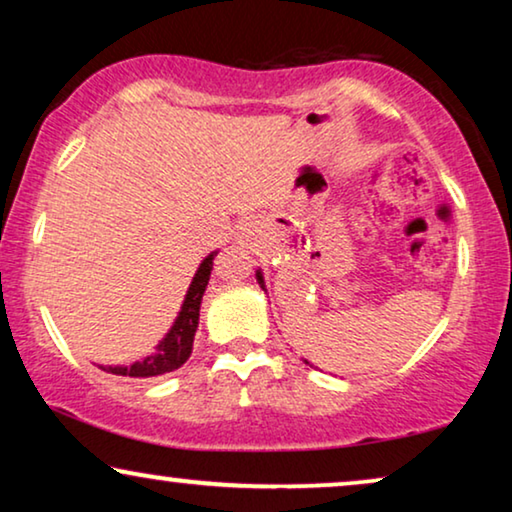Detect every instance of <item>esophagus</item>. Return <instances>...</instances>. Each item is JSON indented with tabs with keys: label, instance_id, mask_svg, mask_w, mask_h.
Here are the masks:
<instances>
[{
	"label": "esophagus",
	"instance_id": "34e87169",
	"mask_svg": "<svg viewBox=\"0 0 512 512\" xmlns=\"http://www.w3.org/2000/svg\"><path fill=\"white\" fill-rule=\"evenodd\" d=\"M251 235V226H244L242 228V237H249Z\"/></svg>",
	"mask_w": 512,
	"mask_h": 512
}]
</instances>
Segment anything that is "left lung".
I'll return each mask as SVG.
<instances>
[{"mask_svg": "<svg viewBox=\"0 0 512 512\" xmlns=\"http://www.w3.org/2000/svg\"><path fill=\"white\" fill-rule=\"evenodd\" d=\"M256 279H258V284H261V286H263V277H261V272H258V275H256Z\"/></svg>", "mask_w": 512, "mask_h": 512, "instance_id": "left-lung-1", "label": "left lung"}]
</instances>
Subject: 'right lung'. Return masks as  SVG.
I'll use <instances>...</instances> for the list:
<instances>
[{
  "mask_svg": "<svg viewBox=\"0 0 512 512\" xmlns=\"http://www.w3.org/2000/svg\"><path fill=\"white\" fill-rule=\"evenodd\" d=\"M214 256L216 251L200 263L191 286H188L184 307H181L172 331L167 333L165 340L158 345V352L153 356H146L144 361L132 363L130 368H104L107 373L123 375V377H156V375L172 373V370L184 366L188 356L193 352V338H195V331H198V319H200V300H202V293L207 289L209 275H212Z\"/></svg>",
  "mask_w": 512,
  "mask_h": 512,
  "instance_id": "add662e5",
  "label": "right lung"
}]
</instances>
